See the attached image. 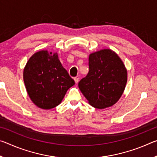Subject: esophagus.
<instances>
[{"label": "esophagus", "mask_w": 157, "mask_h": 157, "mask_svg": "<svg viewBox=\"0 0 157 157\" xmlns=\"http://www.w3.org/2000/svg\"><path fill=\"white\" fill-rule=\"evenodd\" d=\"M79 79V75H78L77 77H75V78H74V80H75V82L76 84H77V83H78Z\"/></svg>", "instance_id": "obj_1"}]
</instances>
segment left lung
<instances>
[{
	"label": "left lung",
	"mask_w": 157,
	"mask_h": 157,
	"mask_svg": "<svg viewBox=\"0 0 157 157\" xmlns=\"http://www.w3.org/2000/svg\"><path fill=\"white\" fill-rule=\"evenodd\" d=\"M89 71L78 84L90 105L96 109L110 107L123 95L127 81V70L111 49L92 52L89 57Z\"/></svg>",
	"instance_id": "obj_1"
}]
</instances>
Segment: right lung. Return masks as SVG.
Instances as JSON below:
<instances>
[{"label": "right lung", "mask_w": 157, "mask_h": 157, "mask_svg": "<svg viewBox=\"0 0 157 157\" xmlns=\"http://www.w3.org/2000/svg\"><path fill=\"white\" fill-rule=\"evenodd\" d=\"M23 81L32 102L43 109L59 105L68 89L75 84L57 52L47 50L36 52L28 59L23 69Z\"/></svg>", "instance_id": "obj_1"}]
</instances>
